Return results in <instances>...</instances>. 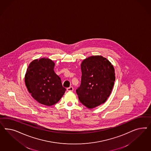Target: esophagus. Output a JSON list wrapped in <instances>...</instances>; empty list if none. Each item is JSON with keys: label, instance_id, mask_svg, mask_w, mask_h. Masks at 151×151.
Segmentation results:
<instances>
[{"label": "esophagus", "instance_id": "34e87169", "mask_svg": "<svg viewBox=\"0 0 151 151\" xmlns=\"http://www.w3.org/2000/svg\"><path fill=\"white\" fill-rule=\"evenodd\" d=\"M73 87H72V86H70V87H68V88H67V91H73Z\"/></svg>", "mask_w": 151, "mask_h": 151}]
</instances>
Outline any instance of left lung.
<instances>
[{
	"label": "left lung",
	"instance_id": "left-lung-1",
	"mask_svg": "<svg viewBox=\"0 0 151 151\" xmlns=\"http://www.w3.org/2000/svg\"><path fill=\"white\" fill-rule=\"evenodd\" d=\"M81 69V82L76 93L82 105L93 109L110 96L115 81L114 67L105 58L95 55L83 60Z\"/></svg>",
	"mask_w": 151,
	"mask_h": 151
}]
</instances>
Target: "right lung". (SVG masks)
Returning <instances> with one entry per match:
<instances>
[{"mask_svg":"<svg viewBox=\"0 0 151 151\" xmlns=\"http://www.w3.org/2000/svg\"><path fill=\"white\" fill-rule=\"evenodd\" d=\"M54 66L55 63L49 58L34 60L25 75L29 92L39 103L47 106L56 104L66 91L61 78L55 73Z\"/></svg>","mask_w":151,"mask_h":151,"instance_id":"obj_1","label":"right lung"}]
</instances>
